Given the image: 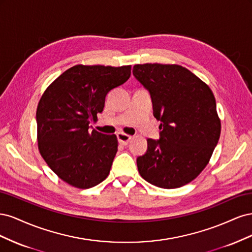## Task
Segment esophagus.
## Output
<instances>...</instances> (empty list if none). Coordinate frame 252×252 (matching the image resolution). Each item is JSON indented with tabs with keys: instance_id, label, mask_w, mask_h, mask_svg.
I'll return each instance as SVG.
<instances>
[{
	"instance_id": "1",
	"label": "esophagus",
	"mask_w": 252,
	"mask_h": 252,
	"mask_svg": "<svg viewBox=\"0 0 252 252\" xmlns=\"http://www.w3.org/2000/svg\"><path fill=\"white\" fill-rule=\"evenodd\" d=\"M118 136V140H119V143L122 144V145H127L129 143V141L131 140V135L129 134H126L124 132H119L117 134Z\"/></svg>"
}]
</instances>
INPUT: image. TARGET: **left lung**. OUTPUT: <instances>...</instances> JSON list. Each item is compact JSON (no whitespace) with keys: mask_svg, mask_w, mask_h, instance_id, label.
Masks as SVG:
<instances>
[{"mask_svg":"<svg viewBox=\"0 0 252 252\" xmlns=\"http://www.w3.org/2000/svg\"><path fill=\"white\" fill-rule=\"evenodd\" d=\"M133 75L149 90L161 138L147 140L136 159L141 177L172 189L193 181L207 164L220 134V120L210 87L177 64H136Z\"/></svg>","mask_w":252,"mask_h":252,"instance_id":"8db88e82","label":"left lung"}]
</instances>
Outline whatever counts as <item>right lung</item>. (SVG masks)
Returning <instances> with one entry per match:
<instances>
[{"label":"right lung","mask_w":252,"mask_h":252,"mask_svg":"<svg viewBox=\"0 0 252 252\" xmlns=\"http://www.w3.org/2000/svg\"><path fill=\"white\" fill-rule=\"evenodd\" d=\"M131 66L75 65L44 91L36 109L37 147L58 177L87 189L108 177L118 151L116 134L90 130L103 111L105 96L124 84Z\"/></svg>","instance_id":"add662e5"}]
</instances>
